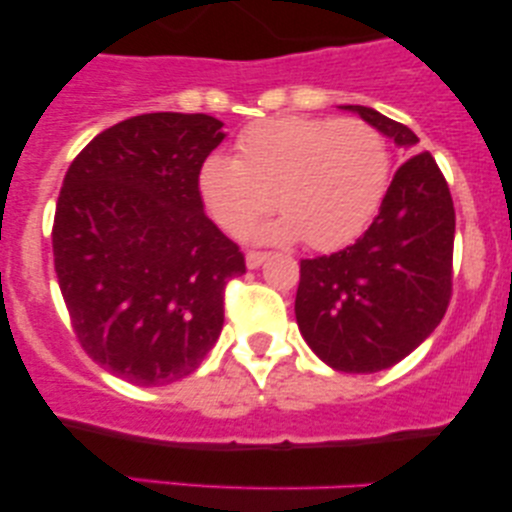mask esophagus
<instances>
[{
    "label": "esophagus",
    "mask_w": 512,
    "mask_h": 512,
    "mask_svg": "<svg viewBox=\"0 0 512 512\" xmlns=\"http://www.w3.org/2000/svg\"><path fill=\"white\" fill-rule=\"evenodd\" d=\"M267 260H269V252H262V250H250L248 255H245V264H248L250 269H257Z\"/></svg>",
    "instance_id": "1"
}]
</instances>
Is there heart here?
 <instances>
[{"instance_id":"1","label":"heart","mask_w":512,"mask_h":512,"mask_svg":"<svg viewBox=\"0 0 512 512\" xmlns=\"http://www.w3.org/2000/svg\"><path fill=\"white\" fill-rule=\"evenodd\" d=\"M390 170L385 134L366 120L279 115L245 127L236 158H204L197 190L211 219L231 236H243L274 204L281 216L262 238H303L308 248L332 250L378 214Z\"/></svg>"}]
</instances>
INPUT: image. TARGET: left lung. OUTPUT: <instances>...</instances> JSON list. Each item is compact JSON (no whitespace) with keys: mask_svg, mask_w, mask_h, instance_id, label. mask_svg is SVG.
<instances>
[{"mask_svg":"<svg viewBox=\"0 0 512 512\" xmlns=\"http://www.w3.org/2000/svg\"><path fill=\"white\" fill-rule=\"evenodd\" d=\"M385 137L414 151L419 137L402 122L349 105ZM455 207L428 151L392 175L368 231L332 255L301 260L298 330L327 366L378 373L409 356L443 320L452 298Z\"/></svg>","mask_w":512,"mask_h":512,"instance_id":"8db88e82","label":"left lung"}]
</instances>
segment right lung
I'll list each match as a JSON object with an SVG mask.
<instances>
[{"label":"right lung","mask_w":512,"mask_h":512,"mask_svg":"<svg viewBox=\"0 0 512 512\" xmlns=\"http://www.w3.org/2000/svg\"><path fill=\"white\" fill-rule=\"evenodd\" d=\"M204 113H146L91 139L64 175L52 252L72 330L132 385L195 373L245 255L204 214L197 170L223 142Z\"/></svg>","instance_id":"right-lung-1"}]
</instances>
